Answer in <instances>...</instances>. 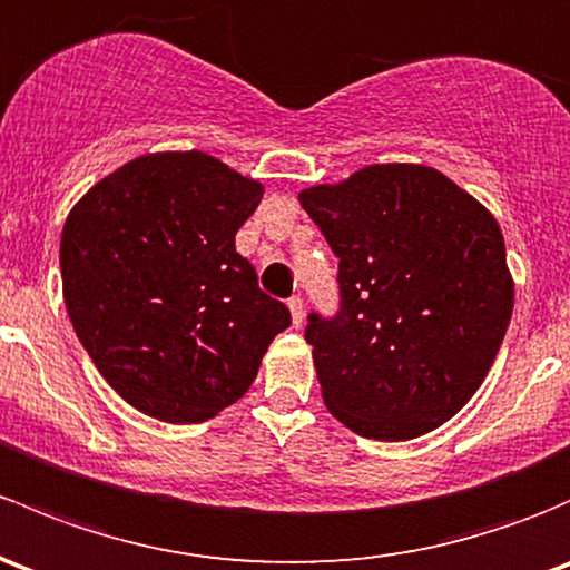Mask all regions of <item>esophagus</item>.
I'll list each match as a JSON object with an SVG mask.
<instances>
[{
  "label": "esophagus",
  "mask_w": 570,
  "mask_h": 570,
  "mask_svg": "<svg viewBox=\"0 0 570 570\" xmlns=\"http://www.w3.org/2000/svg\"><path fill=\"white\" fill-rule=\"evenodd\" d=\"M286 305H289L292 311V325L301 327L303 320H305V308H303V297L301 295H292L289 301H286Z\"/></svg>",
  "instance_id": "obj_1"
}]
</instances>
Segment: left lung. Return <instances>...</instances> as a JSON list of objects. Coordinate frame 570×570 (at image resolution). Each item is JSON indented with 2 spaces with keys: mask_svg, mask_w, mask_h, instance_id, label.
<instances>
[{
  "mask_svg": "<svg viewBox=\"0 0 570 570\" xmlns=\"http://www.w3.org/2000/svg\"><path fill=\"white\" fill-rule=\"evenodd\" d=\"M301 205L338 256L341 311L308 316L327 410L382 442L429 434L475 395L505 338L513 278L494 215L442 171L374 164Z\"/></svg>",
  "mask_w": 570,
  "mask_h": 570,
  "instance_id": "left-lung-1",
  "label": "left lung"
}]
</instances>
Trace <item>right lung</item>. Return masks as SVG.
Segmentation results:
<instances>
[{
  "mask_svg": "<svg viewBox=\"0 0 570 570\" xmlns=\"http://www.w3.org/2000/svg\"><path fill=\"white\" fill-rule=\"evenodd\" d=\"M262 194L259 179L190 149L128 160L70 209L65 308L104 380L144 415L215 417L292 325L235 248Z\"/></svg>",
  "mask_w": 570,
  "mask_h": 570,
  "instance_id": "add662e5",
  "label": "right lung"
}]
</instances>
